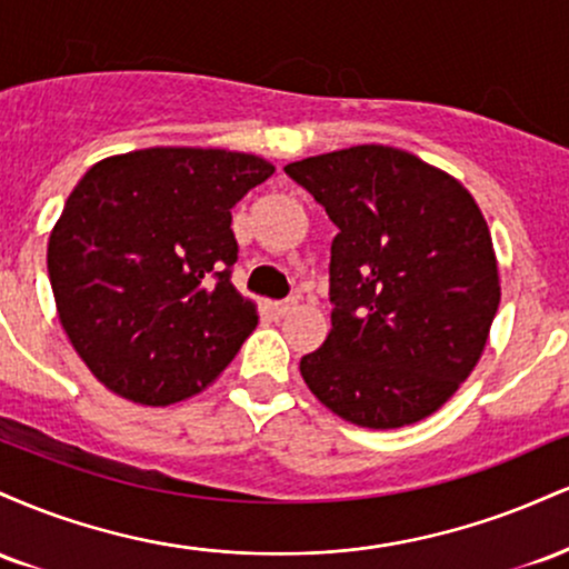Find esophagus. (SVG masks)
Returning <instances> with one entry per match:
<instances>
[{"instance_id":"1","label":"esophagus","mask_w":569,"mask_h":569,"mask_svg":"<svg viewBox=\"0 0 569 569\" xmlns=\"http://www.w3.org/2000/svg\"><path fill=\"white\" fill-rule=\"evenodd\" d=\"M297 310V299H283V302H276V312L278 316H289V312Z\"/></svg>"}]
</instances>
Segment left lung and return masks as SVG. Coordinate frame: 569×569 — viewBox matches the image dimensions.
<instances>
[{
	"instance_id": "left-lung-1",
	"label": "left lung",
	"mask_w": 569,
	"mask_h": 569,
	"mask_svg": "<svg viewBox=\"0 0 569 569\" xmlns=\"http://www.w3.org/2000/svg\"><path fill=\"white\" fill-rule=\"evenodd\" d=\"M339 227L329 337L299 361L342 420L390 430L439 411L468 380L500 305L492 234L455 176L382 143L286 166Z\"/></svg>"
}]
</instances>
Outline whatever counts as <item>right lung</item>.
I'll use <instances>...</instances> for the list:
<instances>
[{
    "label": "right lung",
    "mask_w": 569,
    "mask_h": 569,
    "mask_svg": "<svg viewBox=\"0 0 569 569\" xmlns=\"http://www.w3.org/2000/svg\"><path fill=\"white\" fill-rule=\"evenodd\" d=\"M276 173L230 149L149 147L96 162L48 243L58 321L112 393L168 407L200 393L257 329L232 286V208Z\"/></svg>",
    "instance_id": "add662e5"
}]
</instances>
